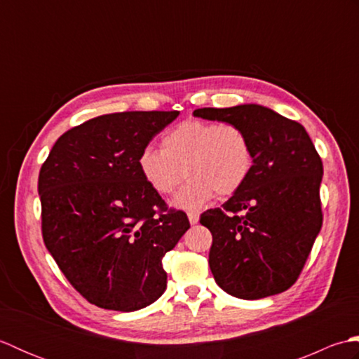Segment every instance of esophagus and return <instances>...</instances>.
<instances>
[{
	"label": "esophagus",
	"instance_id": "1",
	"mask_svg": "<svg viewBox=\"0 0 359 359\" xmlns=\"http://www.w3.org/2000/svg\"><path fill=\"white\" fill-rule=\"evenodd\" d=\"M188 220L191 225H196L199 222V215H197V212H188Z\"/></svg>",
	"mask_w": 359,
	"mask_h": 359
}]
</instances>
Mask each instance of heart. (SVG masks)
Wrapping results in <instances>:
<instances>
[{
  "label": "heart",
  "mask_w": 359,
  "mask_h": 359,
  "mask_svg": "<svg viewBox=\"0 0 359 359\" xmlns=\"http://www.w3.org/2000/svg\"><path fill=\"white\" fill-rule=\"evenodd\" d=\"M137 166L148 187L160 196L171 194L185 179L188 184L171 205L196 211L220 197L236 194L247 184L255 168V152L242 128L217 121L187 120L170 129L162 149L144 147Z\"/></svg>",
  "instance_id": "1"
}]
</instances>
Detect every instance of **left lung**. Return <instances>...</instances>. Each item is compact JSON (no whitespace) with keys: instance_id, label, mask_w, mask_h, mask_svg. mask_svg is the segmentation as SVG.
Listing matches in <instances>:
<instances>
[{"instance_id":"obj_1","label":"left lung","mask_w":359,"mask_h":359,"mask_svg":"<svg viewBox=\"0 0 359 359\" xmlns=\"http://www.w3.org/2000/svg\"><path fill=\"white\" fill-rule=\"evenodd\" d=\"M194 117L247 133L255 168L222 208L205 211L212 234L210 269L217 285L241 299H261L292 287L306 264L323 212V162L306 128L266 106L202 108Z\"/></svg>"}]
</instances>
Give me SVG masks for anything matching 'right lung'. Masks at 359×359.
Returning <instances> with one entry per match:
<instances>
[{"mask_svg": "<svg viewBox=\"0 0 359 359\" xmlns=\"http://www.w3.org/2000/svg\"><path fill=\"white\" fill-rule=\"evenodd\" d=\"M177 117L179 111H133L90 118L60 137L41 166L44 245L97 307L135 311L165 292L162 257L189 220L184 211L165 208L137 157Z\"/></svg>", "mask_w": 359, "mask_h": 359, "instance_id": "1", "label": "right lung"}]
</instances>
